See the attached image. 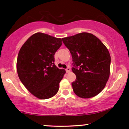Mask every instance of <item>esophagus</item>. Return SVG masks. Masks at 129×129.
<instances>
[{
    "label": "esophagus",
    "instance_id": "34e87169",
    "mask_svg": "<svg viewBox=\"0 0 129 129\" xmlns=\"http://www.w3.org/2000/svg\"><path fill=\"white\" fill-rule=\"evenodd\" d=\"M66 71L67 73H69L70 71V69L69 67H67V69H66Z\"/></svg>",
    "mask_w": 129,
    "mask_h": 129
}]
</instances>
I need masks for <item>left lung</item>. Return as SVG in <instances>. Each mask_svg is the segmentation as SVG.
I'll use <instances>...</instances> for the list:
<instances>
[{
	"label": "left lung",
	"instance_id": "8db88e82",
	"mask_svg": "<svg viewBox=\"0 0 129 129\" xmlns=\"http://www.w3.org/2000/svg\"><path fill=\"white\" fill-rule=\"evenodd\" d=\"M62 40L72 54V70L76 76L72 83L73 91L82 98L95 96L104 89L110 75L111 58L107 48L88 33Z\"/></svg>",
	"mask_w": 129,
	"mask_h": 129
}]
</instances>
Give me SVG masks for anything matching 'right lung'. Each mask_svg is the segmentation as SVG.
<instances>
[{"mask_svg":"<svg viewBox=\"0 0 129 129\" xmlns=\"http://www.w3.org/2000/svg\"><path fill=\"white\" fill-rule=\"evenodd\" d=\"M62 39L42 33L29 37L19 50L17 71L26 88L41 100L54 96L66 70L54 64V54Z\"/></svg>","mask_w":129,"mask_h":129,"instance_id":"add662e5","label":"right lung"}]
</instances>
